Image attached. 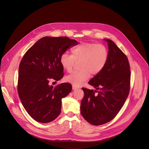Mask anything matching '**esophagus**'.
Returning <instances> with one entry per match:
<instances>
[{"mask_svg":"<svg viewBox=\"0 0 149 149\" xmlns=\"http://www.w3.org/2000/svg\"><path fill=\"white\" fill-rule=\"evenodd\" d=\"M78 88H79L78 86L74 85V84H72V88H73V89H77Z\"/></svg>","mask_w":149,"mask_h":149,"instance_id":"34e87169","label":"esophagus"}]
</instances>
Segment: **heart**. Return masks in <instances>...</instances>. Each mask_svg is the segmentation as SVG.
Masks as SVG:
<instances>
[{"label": "heart", "mask_w": 149, "mask_h": 149, "mask_svg": "<svg viewBox=\"0 0 149 149\" xmlns=\"http://www.w3.org/2000/svg\"><path fill=\"white\" fill-rule=\"evenodd\" d=\"M109 58L106 46L102 43L82 42L72 49V54L63 53L60 57V64L68 72H70L76 62L80 69L74 71L65 78L66 81L80 85L87 80L91 74H99L105 68Z\"/></svg>", "instance_id": "1"}]
</instances>
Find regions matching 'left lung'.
Returning <instances> with one entry per match:
<instances>
[{"label": "left lung", "instance_id": "obj_1", "mask_svg": "<svg viewBox=\"0 0 149 149\" xmlns=\"http://www.w3.org/2000/svg\"><path fill=\"white\" fill-rule=\"evenodd\" d=\"M105 40L109 50L108 62L104 69L88 82L99 91L82 88L84 97L81 102V113L95 126L105 124L116 116L130 89L131 72L127 56L112 41Z\"/></svg>", "mask_w": 149, "mask_h": 149}]
</instances>
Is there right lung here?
Wrapping results in <instances>:
<instances>
[{"label":"right lung","mask_w":149,"mask_h":149,"mask_svg":"<svg viewBox=\"0 0 149 149\" xmlns=\"http://www.w3.org/2000/svg\"><path fill=\"white\" fill-rule=\"evenodd\" d=\"M78 42L67 37H45L24 54L19 66L18 92L22 104L35 120L46 123L56 119L61 111V100L72 91L70 83L55 87L49 80L64 76L60 57Z\"/></svg>","instance_id":"right-lung-1"}]
</instances>
